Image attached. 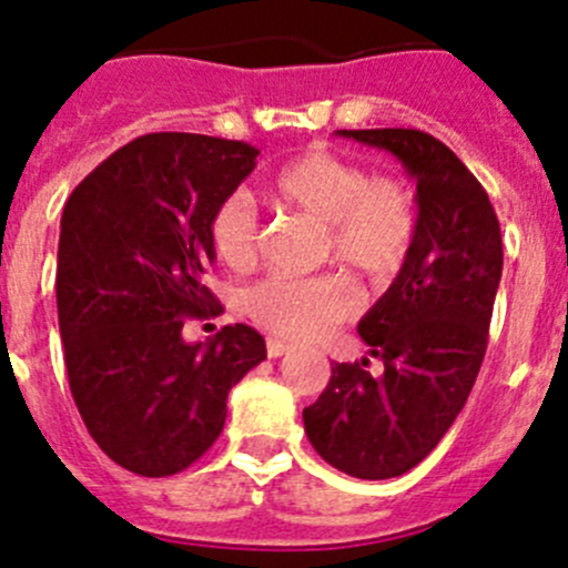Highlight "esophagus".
<instances>
[{"instance_id": "obj_1", "label": "esophagus", "mask_w": 568, "mask_h": 568, "mask_svg": "<svg viewBox=\"0 0 568 568\" xmlns=\"http://www.w3.org/2000/svg\"><path fill=\"white\" fill-rule=\"evenodd\" d=\"M288 349H291V344H285V341H280V338H268L266 341L268 357H283Z\"/></svg>"}]
</instances>
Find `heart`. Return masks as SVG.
I'll return each instance as SVG.
<instances>
[{"label": "heart", "mask_w": 568, "mask_h": 568, "mask_svg": "<svg viewBox=\"0 0 568 568\" xmlns=\"http://www.w3.org/2000/svg\"><path fill=\"white\" fill-rule=\"evenodd\" d=\"M268 200L322 224L324 257L368 277L396 274L416 246V191L335 152L313 150L283 163L268 183ZM211 246L233 272L255 266L261 227L250 196L233 194L213 211ZM355 307V291L335 274L268 277L244 294L246 316L291 341L318 338Z\"/></svg>", "instance_id": "obj_1"}]
</instances>
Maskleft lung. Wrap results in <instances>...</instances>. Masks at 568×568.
I'll return each mask as SVG.
<instances>
[{"label": "left lung", "mask_w": 568, "mask_h": 568, "mask_svg": "<svg viewBox=\"0 0 568 568\" xmlns=\"http://www.w3.org/2000/svg\"><path fill=\"white\" fill-rule=\"evenodd\" d=\"M402 161L416 180L418 235L357 333L383 361L335 363L302 410L307 442L338 471L388 480L422 464L464 410L488 346L503 233L486 189L438 138L405 126L338 130Z\"/></svg>", "instance_id": "left-lung-1"}]
</instances>
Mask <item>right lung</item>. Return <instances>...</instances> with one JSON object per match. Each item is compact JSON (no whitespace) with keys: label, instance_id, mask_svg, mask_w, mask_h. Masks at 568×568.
Returning a JSON list of instances; mask_svg holds the SVG:
<instances>
[{"label":"right lung","instance_id":"add662e5","mask_svg":"<svg viewBox=\"0 0 568 568\" xmlns=\"http://www.w3.org/2000/svg\"><path fill=\"white\" fill-rule=\"evenodd\" d=\"M257 155L244 141L150 132L99 163L63 207L69 388L99 449L132 475L169 477L200 460L222 436L230 388L266 357L246 324L183 341L189 318L222 311L205 285L211 216Z\"/></svg>","mask_w":568,"mask_h":568}]
</instances>
